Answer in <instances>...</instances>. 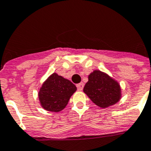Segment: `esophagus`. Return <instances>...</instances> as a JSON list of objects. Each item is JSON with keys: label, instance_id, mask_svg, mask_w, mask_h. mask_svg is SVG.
I'll return each mask as SVG.
<instances>
[{"label": "esophagus", "instance_id": "esophagus-1", "mask_svg": "<svg viewBox=\"0 0 151 151\" xmlns=\"http://www.w3.org/2000/svg\"><path fill=\"white\" fill-rule=\"evenodd\" d=\"M83 86H84V84H83V83H78V84L76 85L77 88H78V90H79V91H82L83 88Z\"/></svg>", "mask_w": 151, "mask_h": 151}]
</instances>
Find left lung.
<instances>
[{
    "label": "left lung",
    "mask_w": 151,
    "mask_h": 151,
    "mask_svg": "<svg viewBox=\"0 0 151 151\" xmlns=\"http://www.w3.org/2000/svg\"><path fill=\"white\" fill-rule=\"evenodd\" d=\"M83 91L94 104L102 108L115 104L121 96L119 83L100 71H94L89 75Z\"/></svg>",
    "instance_id": "left-lung-1"
}]
</instances>
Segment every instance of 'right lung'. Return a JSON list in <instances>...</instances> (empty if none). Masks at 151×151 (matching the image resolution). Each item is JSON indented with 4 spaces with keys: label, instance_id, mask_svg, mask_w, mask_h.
Returning a JSON list of instances; mask_svg holds the SVG:
<instances>
[{
    "label": "right lung",
    "instance_id": "add662e5",
    "mask_svg": "<svg viewBox=\"0 0 151 151\" xmlns=\"http://www.w3.org/2000/svg\"><path fill=\"white\" fill-rule=\"evenodd\" d=\"M76 91V85L70 80L53 73L40 90V102L47 111H60L67 106L69 99Z\"/></svg>",
    "mask_w": 151,
    "mask_h": 151
}]
</instances>
